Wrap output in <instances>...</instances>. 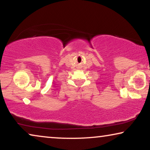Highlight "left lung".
Wrapping results in <instances>:
<instances>
[{"instance_id":"8db88e82","label":"left lung","mask_w":150,"mask_h":150,"mask_svg":"<svg viewBox=\"0 0 150 150\" xmlns=\"http://www.w3.org/2000/svg\"><path fill=\"white\" fill-rule=\"evenodd\" d=\"M149 84H150V80H149Z\"/></svg>"}]
</instances>
